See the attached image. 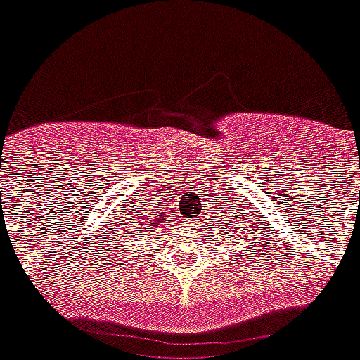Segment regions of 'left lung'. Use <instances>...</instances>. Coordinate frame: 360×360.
I'll return each mask as SVG.
<instances>
[{
	"instance_id": "obj_1",
	"label": "left lung",
	"mask_w": 360,
	"mask_h": 360,
	"mask_svg": "<svg viewBox=\"0 0 360 360\" xmlns=\"http://www.w3.org/2000/svg\"><path fill=\"white\" fill-rule=\"evenodd\" d=\"M234 205L233 203H231V205H229V213H231V215H233V211H231V209H233ZM221 211H223V209L219 207V211H217V213H219V219H217L215 215L211 217V223H215V225H219L221 226V229H223V226L226 225V223H223V221H225V213H221ZM244 213H246V211H244ZM240 219L242 221H246V217L244 215H234L233 219H231V226H229V229H231V231H234V233H236V231H246V233H248V229H246V225H244V223H240ZM211 226V229H215V226L213 225H209ZM221 233H223V231H221Z\"/></svg>"
}]
</instances>
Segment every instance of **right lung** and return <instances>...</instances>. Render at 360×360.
Wrapping results in <instances>:
<instances>
[{
  "mask_svg": "<svg viewBox=\"0 0 360 360\" xmlns=\"http://www.w3.org/2000/svg\"><path fill=\"white\" fill-rule=\"evenodd\" d=\"M143 209V207H141ZM167 211H155V213H149V211H141L139 215H135L131 219H127V233L126 234H135V231L141 229V233L151 236V234H159L160 226L167 223Z\"/></svg>",
  "mask_w": 360,
  "mask_h": 360,
  "instance_id": "1",
  "label": "right lung"
}]
</instances>
